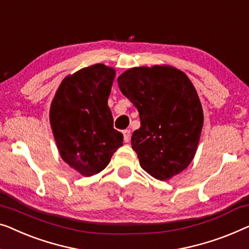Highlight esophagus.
<instances>
[{
	"instance_id": "1",
	"label": "esophagus",
	"mask_w": 249,
	"mask_h": 249,
	"mask_svg": "<svg viewBox=\"0 0 249 249\" xmlns=\"http://www.w3.org/2000/svg\"><path fill=\"white\" fill-rule=\"evenodd\" d=\"M124 142H129V140H130V130H124Z\"/></svg>"
}]
</instances>
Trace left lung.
<instances>
[{
    "mask_svg": "<svg viewBox=\"0 0 249 249\" xmlns=\"http://www.w3.org/2000/svg\"><path fill=\"white\" fill-rule=\"evenodd\" d=\"M118 85L139 112L131 146L142 168L160 181L184 171L203 127L202 106L187 75L171 65L132 67L118 77Z\"/></svg>",
    "mask_w": 249,
    "mask_h": 249,
    "instance_id": "obj_1",
    "label": "left lung"
}]
</instances>
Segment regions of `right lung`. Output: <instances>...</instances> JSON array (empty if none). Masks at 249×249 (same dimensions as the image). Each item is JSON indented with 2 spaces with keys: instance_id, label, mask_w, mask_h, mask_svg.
Listing matches in <instances>:
<instances>
[{
  "instance_id": "add662e5",
  "label": "right lung",
  "mask_w": 249,
  "mask_h": 249,
  "mask_svg": "<svg viewBox=\"0 0 249 249\" xmlns=\"http://www.w3.org/2000/svg\"><path fill=\"white\" fill-rule=\"evenodd\" d=\"M116 70L94 64L67 75L50 104L49 121L62 160L83 176L109 165L124 143L107 106Z\"/></svg>"
}]
</instances>
